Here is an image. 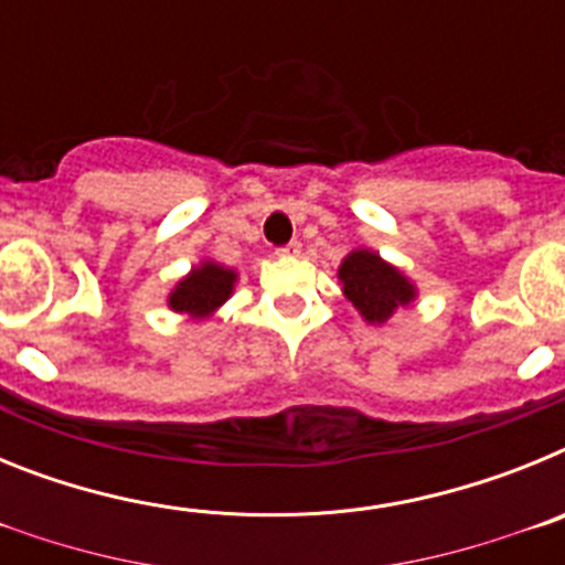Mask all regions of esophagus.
Masks as SVG:
<instances>
[{
  "label": "esophagus",
  "mask_w": 565,
  "mask_h": 565,
  "mask_svg": "<svg viewBox=\"0 0 565 565\" xmlns=\"http://www.w3.org/2000/svg\"><path fill=\"white\" fill-rule=\"evenodd\" d=\"M277 254H279V257H297V254H299V243H297V239H294V243H288V246L277 248Z\"/></svg>",
  "instance_id": "1"
}]
</instances>
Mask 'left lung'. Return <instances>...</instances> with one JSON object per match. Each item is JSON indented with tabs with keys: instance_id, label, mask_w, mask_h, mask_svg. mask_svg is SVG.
Segmentation results:
<instances>
[{
	"instance_id": "left-lung-1",
	"label": "left lung",
	"mask_w": 565,
	"mask_h": 565,
	"mask_svg": "<svg viewBox=\"0 0 565 565\" xmlns=\"http://www.w3.org/2000/svg\"><path fill=\"white\" fill-rule=\"evenodd\" d=\"M339 282L348 302H353L371 326H384L398 308L411 306L418 297L413 279L373 248H353L339 266Z\"/></svg>"
}]
</instances>
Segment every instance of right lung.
Returning <instances> with one entry per match:
<instances>
[{
  "instance_id": "right-lung-1",
  "label": "right lung",
  "mask_w": 565,
  "mask_h": 565,
  "mask_svg": "<svg viewBox=\"0 0 565 565\" xmlns=\"http://www.w3.org/2000/svg\"><path fill=\"white\" fill-rule=\"evenodd\" d=\"M234 282H237L234 268L203 259L201 266H192V271L169 291L167 302L174 313H183L189 319H209L232 297Z\"/></svg>"
}]
</instances>
